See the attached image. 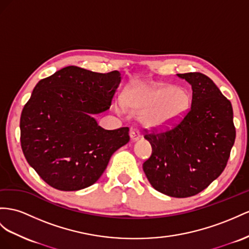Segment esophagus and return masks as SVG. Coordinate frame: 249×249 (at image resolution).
<instances>
[{
    "label": "esophagus",
    "mask_w": 249,
    "mask_h": 249,
    "mask_svg": "<svg viewBox=\"0 0 249 249\" xmlns=\"http://www.w3.org/2000/svg\"><path fill=\"white\" fill-rule=\"evenodd\" d=\"M140 137H141V132H140L139 129L132 128L130 130V138H131L132 141H137L138 139H140Z\"/></svg>",
    "instance_id": "34e87169"
}]
</instances>
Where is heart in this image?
I'll use <instances>...</instances> for the list:
<instances>
[{"label":"heart","mask_w":249,"mask_h":249,"mask_svg":"<svg viewBox=\"0 0 249 249\" xmlns=\"http://www.w3.org/2000/svg\"><path fill=\"white\" fill-rule=\"evenodd\" d=\"M125 105L139 114H146V122L151 126H163L187 109L189 100L185 91L174 86L159 88L141 84L131 85L124 95Z\"/></svg>","instance_id":"obj_1"}]
</instances>
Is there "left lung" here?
I'll list each match as a JSON object with an SVG mask.
<instances>
[{"label":"left lung","instance_id":"8db88e82","mask_svg":"<svg viewBox=\"0 0 249 249\" xmlns=\"http://www.w3.org/2000/svg\"><path fill=\"white\" fill-rule=\"evenodd\" d=\"M193 88L188 111L170 127L145 129L151 156L143 170L151 186L175 197L197 195L225 169L235 139L231 101L201 72L179 73Z\"/></svg>","mask_w":249,"mask_h":249}]
</instances>
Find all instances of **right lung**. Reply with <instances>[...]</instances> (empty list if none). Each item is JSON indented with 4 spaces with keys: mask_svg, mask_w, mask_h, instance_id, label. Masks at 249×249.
Segmentation results:
<instances>
[{
    "mask_svg": "<svg viewBox=\"0 0 249 249\" xmlns=\"http://www.w3.org/2000/svg\"><path fill=\"white\" fill-rule=\"evenodd\" d=\"M121 79L118 70L67 66L36 85L21 114V146L48 185L63 191L92 185L129 142L128 127L106 130L92 117L109 109Z\"/></svg>",
    "mask_w": 249,
    "mask_h": 249,
    "instance_id": "1",
    "label": "right lung"
}]
</instances>
